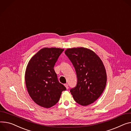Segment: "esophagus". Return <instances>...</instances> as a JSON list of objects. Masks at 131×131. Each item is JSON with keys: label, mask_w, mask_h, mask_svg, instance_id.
I'll return each instance as SVG.
<instances>
[{"label": "esophagus", "mask_w": 131, "mask_h": 131, "mask_svg": "<svg viewBox=\"0 0 131 131\" xmlns=\"http://www.w3.org/2000/svg\"><path fill=\"white\" fill-rule=\"evenodd\" d=\"M64 85L65 86V87L66 88V89H68L69 87H68V84H64Z\"/></svg>", "instance_id": "obj_1"}]
</instances>
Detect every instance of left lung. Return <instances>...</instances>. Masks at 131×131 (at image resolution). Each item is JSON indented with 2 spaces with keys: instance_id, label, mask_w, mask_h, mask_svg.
Returning <instances> with one entry per match:
<instances>
[{
  "instance_id": "left-lung-1",
  "label": "left lung",
  "mask_w": 131,
  "mask_h": 131,
  "mask_svg": "<svg viewBox=\"0 0 131 131\" xmlns=\"http://www.w3.org/2000/svg\"><path fill=\"white\" fill-rule=\"evenodd\" d=\"M75 70L78 82L70 90L75 101L86 106L101 96L106 86L107 76L105 67L92 50L84 47L68 48L65 51Z\"/></svg>"
}]
</instances>
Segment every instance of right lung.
<instances>
[{"label": "right lung", "instance_id": "1", "mask_svg": "<svg viewBox=\"0 0 131 131\" xmlns=\"http://www.w3.org/2000/svg\"><path fill=\"white\" fill-rule=\"evenodd\" d=\"M64 49L44 48L40 49L29 60L25 72L28 92L38 105L49 108L60 99L66 87L58 80L53 69Z\"/></svg>", "mask_w": 131, "mask_h": 131}]
</instances>
